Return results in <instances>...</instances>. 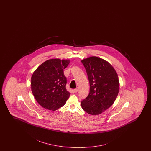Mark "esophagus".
I'll return each mask as SVG.
<instances>
[{"mask_svg":"<svg viewBox=\"0 0 151 151\" xmlns=\"http://www.w3.org/2000/svg\"><path fill=\"white\" fill-rule=\"evenodd\" d=\"M78 88H76V89H74V91L75 93H77V92H78Z\"/></svg>","mask_w":151,"mask_h":151,"instance_id":"1","label":"esophagus"}]
</instances>
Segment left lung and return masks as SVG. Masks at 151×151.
Segmentation results:
<instances>
[{"instance_id": "1", "label": "left lung", "mask_w": 151, "mask_h": 151, "mask_svg": "<svg viewBox=\"0 0 151 151\" xmlns=\"http://www.w3.org/2000/svg\"><path fill=\"white\" fill-rule=\"evenodd\" d=\"M90 83L89 95L81 102L83 110L91 115H99L111 107L120 89L118 74L107 61L95 56L83 59Z\"/></svg>"}]
</instances>
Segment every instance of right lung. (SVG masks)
I'll use <instances>...</instances> for the list:
<instances>
[{"mask_svg":"<svg viewBox=\"0 0 151 151\" xmlns=\"http://www.w3.org/2000/svg\"><path fill=\"white\" fill-rule=\"evenodd\" d=\"M70 60L52 59L42 63L31 76V91L42 107L55 111L66 103L70 93L66 89L63 70Z\"/></svg>","mask_w":151,"mask_h":151,"instance_id":"right-lung-1","label":"right lung"}]
</instances>
